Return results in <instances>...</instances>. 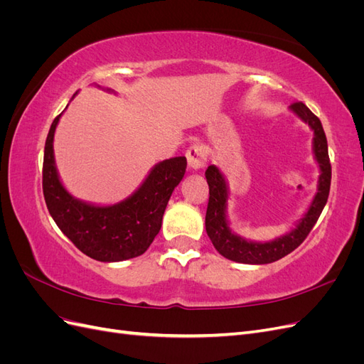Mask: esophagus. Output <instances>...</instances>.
<instances>
[{
    "instance_id": "esophagus-1",
    "label": "esophagus",
    "mask_w": 364,
    "mask_h": 364,
    "mask_svg": "<svg viewBox=\"0 0 364 364\" xmlns=\"http://www.w3.org/2000/svg\"><path fill=\"white\" fill-rule=\"evenodd\" d=\"M208 150L202 144H194L188 150H186V161H188V167L191 170H200L206 164Z\"/></svg>"
}]
</instances>
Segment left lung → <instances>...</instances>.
Masks as SVG:
<instances>
[{"label":"left lung","instance_id":"obj_1","mask_svg":"<svg viewBox=\"0 0 364 364\" xmlns=\"http://www.w3.org/2000/svg\"><path fill=\"white\" fill-rule=\"evenodd\" d=\"M289 109L313 132V155L321 171L317 193L304 215L287 234L270 241L247 240L230 229L228 218L229 185L222 170L217 165H209L205 173L209 186V202L205 217L206 234L220 255L230 261L241 264H269L289 255L310 234L326 205L329 186H331V164H329L328 142L322 123L304 103H293Z\"/></svg>","mask_w":364,"mask_h":364}]
</instances>
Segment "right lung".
<instances>
[{"mask_svg":"<svg viewBox=\"0 0 364 364\" xmlns=\"http://www.w3.org/2000/svg\"><path fill=\"white\" fill-rule=\"evenodd\" d=\"M106 91L114 92L109 87ZM62 114L54 118L43 150L42 188L50 215L90 258L118 262L142 255L159 234L165 208L185 174L186 158H170L153 165L138 188L118 203L97 205L75 199L63 186L54 159V132Z\"/></svg>","mask_w":364,"mask_h":364,"instance_id":"obj_1","label":"right lung"}]
</instances>
